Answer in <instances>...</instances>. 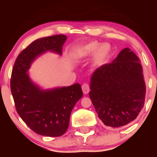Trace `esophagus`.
I'll return each mask as SVG.
<instances>
[{
  "label": "esophagus",
  "instance_id": "1",
  "mask_svg": "<svg viewBox=\"0 0 157 157\" xmlns=\"http://www.w3.org/2000/svg\"><path fill=\"white\" fill-rule=\"evenodd\" d=\"M82 92H83L84 94H87L89 93L90 91L89 85L88 83H84L82 86Z\"/></svg>",
  "mask_w": 157,
  "mask_h": 157
}]
</instances>
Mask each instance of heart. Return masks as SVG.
Wrapping results in <instances>:
<instances>
[{"label":"heart","instance_id":"heart-1","mask_svg":"<svg viewBox=\"0 0 157 157\" xmlns=\"http://www.w3.org/2000/svg\"><path fill=\"white\" fill-rule=\"evenodd\" d=\"M111 47L107 43L100 44L94 41L80 46L73 53V58L78 61L87 58L93 54L91 63L94 66H102L111 55Z\"/></svg>","mask_w":157,"mask_h":157}]
</instances>
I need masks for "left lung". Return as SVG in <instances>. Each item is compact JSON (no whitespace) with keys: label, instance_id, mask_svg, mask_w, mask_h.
Instances as JSON below:
<instances>
[{"label":"left lung","instance_id":"left-lung-1","mask_svg":"<svg viewBox=\"0 0 157 157\" xmlns=\"http://www.w3.org/2000/svg\"><path fill=\"white\" fill-rule=\"evenodd\" d=\"M89 97L104 125L120 128L134 121L144 106L145 82L139 57L125 48L109 64L95 70Z\"/></svg>","mask_w":157,"mask_h":157}]
</instances>
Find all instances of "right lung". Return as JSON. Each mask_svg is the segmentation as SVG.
<instances>
[{"mask_svg":"<svg viewBox=\"0 0 157 157\" xmlns=\"http://www.w3.org/2000/svg\"><path fill=\"white\" fill-rule=\"evenodd\" d=\"M66 40L63 35L36 40L21 52L12 69L11 91L17 112L32 131L42 136L65 134L74 106L82 97L80 84L44 89L29 73L34 61L46 52L62 55Z\"/></svg>","mask_w":157,"mask_h":157,"instance_id":"add662e5","label":"right lung"}]
</instances>
